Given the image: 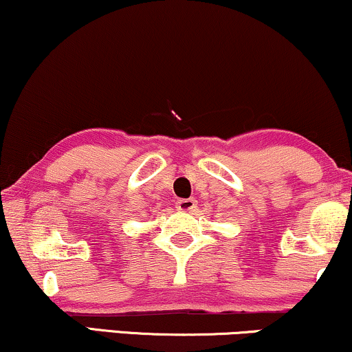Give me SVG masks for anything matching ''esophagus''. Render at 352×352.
I'll return each instance as SVG.
<instances>
[{
    "label": "esophagus",
    "mask_w": 352,
    "mask_h": 352,
    "mask_svg": "<svg viewBox=\"0 0 352 352\" xmlns=\"http://www.w3.org/2000/svg\"><path fill=\"white\" fill-rule=\"evenodd\" d=\"M176 209L181 212L194 210L196 209V201H194V199H179V201L176 202Z\"/></svg>",
    "instance_id": "esophagus-1"
}]
</instances>
